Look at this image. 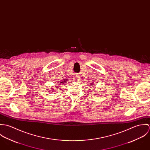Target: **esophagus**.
Masks as SVG:
<instances>
[{
  "label": "esophagus",
  "mask_w": 150,
  "mask_h": 150,
  "mask_svg": "<svg viewBox=\"0 0 150 150\" xmlns=\"http://www.w3.org/2000/svg\"><path fill=\"white\" fill-rule=\"evenodd\" d=\"M79 79H80L79 77H77V76H76V77H75V78L74 79V81H79Z\"/></svg>",
  "instance_id": "obj_1"
}]
</instances>
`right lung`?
<instances>
[{
	"label": "right lung",
	"instance_id": "1",
	"mask_svg": "<svg viewBox=\"0 0 150 150\" xmlns=\"http://www.w3.org/2000/svg\"><path fill=\"white\" fill-rule=\"evenodd\" d=\"M64 82H66L64 80V81H62V82H60V83H64ZM51 91H52V92H54V91H53V89H52Z\"/></svg>",
	"mask_w": 150,
	"mask_h": 150
}]
</instances>
